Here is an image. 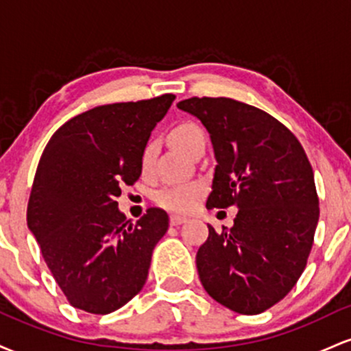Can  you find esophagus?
<instances>
[{
	"label": "esophagus",
	"instance_id": "1",
	"mask_svg": "<svg viewBox=\"0 0 351 351\" xmlns=\"http://www.w3.org/2000/svg\"><path fill=\"white\" fill-rule=\"evenodd\" d=\"M186 217L184 216H178V215H173L171 217H170V223H171V226H180V224H183V223H186Z\"/></svg>",
	"mask_w": 351,
	"mask_h": 351
}]
</instances>
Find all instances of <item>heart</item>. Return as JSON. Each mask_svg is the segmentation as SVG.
Instances as JSON below:
<instances>
[{
  "label": "heart",
  "instance_id": "obj_1",
  "mask_svg": "<svg viewBox=\"0 0 351 351\" xmlns=\"http://www.w3.org/2000/svg\"><path fill=\"white\" fill-rule=\"evenodd\" d=\"M170 142L183 152L184 155L191 156L198 148H204L206 135L204 130L195 122H180L170 130ZM155 155V145L148 143L142 153V168L148 170ZM204 193V186L198 181H186V183H173L160 189L156 193V203L160 206L176 213H188L195 209L198 201Z\"/></svg>",
  "mask_w": 351,
  "mask_h": 351
}]
</instances>
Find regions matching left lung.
<instances>
[{
    "label": "left lung",
    "mask_w": 351,
    "mask_h": 351,
    "mask_svg": "<svg viewBox=\"0 0 351 351\" xmlns=\"http://www.w3.org/2000/svg\"><path fill=\"white\" fill-rule=\"evenodd\" d=\"M178 108L206 127L216 168L206 208L237 206L234 226L196 254L204 291L224 307L256 315L284 299L313 244L318 196L295 135L261 108L228 97H191Z\"/></svg>",
    "instance_id": "1"
}]
</instances>
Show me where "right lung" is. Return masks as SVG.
Masks as SVG:
<instances>
[{"instance_id": "add662e5", "label": "right lung", "mask_w": 351, "mask_h": 351, "mask_svg": "<svg viewBox=\"0 0 351 351\" xmlns=\"http://www.w3.org/2000/svg\"><path fill=\"white\" fill-rule=\"evenodd\" d=\"M175 95L100 106L51 136L36 170L27 228L72 307L106 313L147 282L168 215L150 208L132 224L120 213L122 184L142 175V153Z\"/></svg>"}]
</instances>
